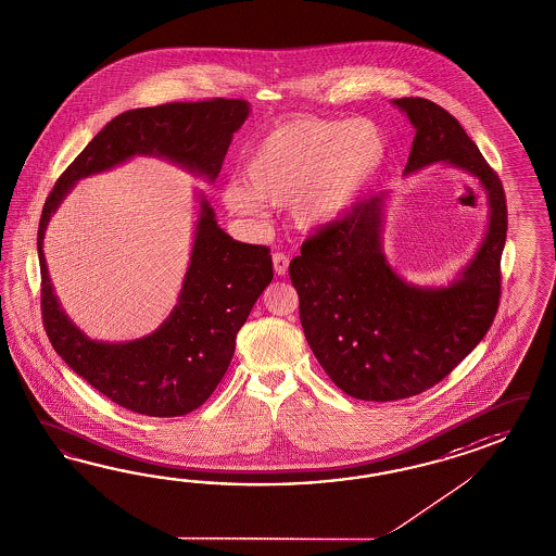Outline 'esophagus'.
Instances as JSON below:
<instances>
[{"label": "esophagus", "mask_w": 556, "mask_h": 556, "mask_svg": "<svg viewBox=\"0 0 556 556\" xmlns=\"http://www.w3.org/2000/svg\"><path fill=\"white\" fill-rule=\"evenodd\" d=\"M273 269L277 275H285L289 269V257L285 253H275L273 255Z\"/></svg>", "instance_id": "obj_1"}]
</instances>
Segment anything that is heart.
I'll list each match as a JSON object with an SVG mask.
<instances>
[{
    "label": "heart",
    "instance_id": "heart-1",
    "mask_svg": "<svg viewBox=\"0 0 556 556\" xmlns=\"http://www.w3.org/2000/svg\"><path fill=\"white\" fill-rule=\"evenodd\" d=\"M378 124L352 118H295L277 124L251 149L244 177L223 201L237 217H257L267 204H291L298 227L321 229L352 211L388 163Z\"/></svg>",
    "mask_w": 556,
    "mask_h": 556
}]
</instances>
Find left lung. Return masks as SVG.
Returning <instances> with one entry per match:
<instances>
[{
  "instance_id": "1",
  "label": "left lung",
  "mask_w": 556,
  "mask_h": 556,
  "mask_svg": "<svg viewBox=\"0 0 556 556\" xmlns=\"http://www.w3.org/2000/svg\"><path fill=\"white\" fill-rule=\"evenodd\" d=\"M416 130L404 175L430 164L460 168L486 192L488 230L446 287L407 283L383 253L388 192L301 244L289 277L313 355L355 400L393 402L446 378L486 336L501 299L506 197L501 178L460 123L426 98H395Z\"/></svg>"
}]
</instances>
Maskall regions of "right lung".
<instances>
[{"label": "right lung", "instance_id": "1", "mask_svg": "<svg viewBox=\"0 0 556 556\" xmlns=\"http://www.w3.org/2000/svg\"><path fill=\"white\" fill-rule=\"evenodd\" d=\"M249 102L213 98L128 110L112 118L58 178L41 211L38 257L41 317L58 355L114 404L142 416L175 418L203 406L225 376L235 339L263 289L271 283L269 247L232 241L199 194V218L177 305L147 338L96 341L72 324L43 257L50 218L80 178L132 156H159L213 182Z\"/></svg>", "mask_w": 556, "mask_h": 556}]
</instances>
